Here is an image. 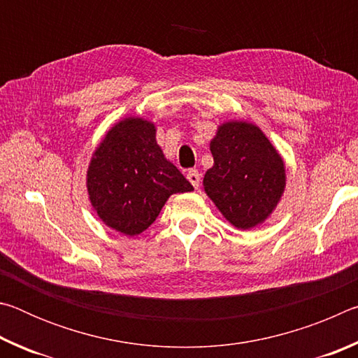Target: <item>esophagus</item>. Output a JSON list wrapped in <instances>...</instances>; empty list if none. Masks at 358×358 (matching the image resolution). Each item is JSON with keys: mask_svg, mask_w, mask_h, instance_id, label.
I'll return each instance as SVG.
<instances>
[{"mask_svg": "<svg viewBox=\"0 0 358 358\" xmlns=\"http://www.w3.org/2000/svg\"><path fill=\"white\" fill-rule=\"evenodd\" d=\"M186 178L189 180L191 185L197 189L199 183H201V173H199V171H196V169H191V171H187Z\"/></svg>", "mask_w": 358, "mask_h": 358, "instance_id": "34e87169", "label": "esophagus"}]
</instances>
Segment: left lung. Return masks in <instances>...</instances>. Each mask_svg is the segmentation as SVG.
<instances>
[{
	"label": "left lung",
	"mask_w": 358,
	"mask_h": 358,
	"mask_svg": "<svg viewBox=\"0 0 358 358\" xmlns=\"http://www.w3.org/2000/svg\"><path fill=\"white\" fill-rule=\"evenodd\" d=\"M215 164L203 191L221 215L240 230L268 220L286 189V164L264 131L250 121H226L210 141Z\"/></svg>",
	"instance_id": "left-lung-1"
}]
</instances>
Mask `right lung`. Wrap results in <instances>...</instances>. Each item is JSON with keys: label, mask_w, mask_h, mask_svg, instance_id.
Listing matches in <instances>:
<instances>
[{"label": "right lung", "mask_w": 358, "mask_h": 358, "mask_svg": "<svg viewBox=\"0 0 358 358\" xmlns=\"http://www.w3.org/2000/svg\"><path fill=\"white\" fill-rule=\"evenodd\" d=\"M192 189L157 145L153 121L142 117L117 121L93 151L87 171L96 215L128 237L148 229L172 194Z\"/></svg>", "instance_id": "add662e5"}]
</instances>
